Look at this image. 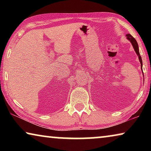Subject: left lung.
<instances>
[{"label":"left lung","mask_w":151,"mask_h":151,"mask_svg":"<svg viewBox=\"0 0 151 151\" xmlns=\"http://www.w3.org/2000/svg\"><path fill=\"white\" fill-rule=\"evenodd\" d=\"M126 36H127V38L128 39V40H129L130 42H131V44H132V45H133V47L134 48V50L135 51L136 53H137V55H138V58H139V60L140 62V64H141V67H142V57L140 56L139 51V47H138V44H137V41H136L135 39L134 38L131 34H128Z\"/></svg>","instance_id":"obj_1"}]
</instances>
